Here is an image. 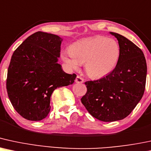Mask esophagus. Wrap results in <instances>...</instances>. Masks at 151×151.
Here are the masks:
<instances>
[{
    "label": "esophagus",
    "mask_w": 151,
    "mask_h": 151,
    "mask_svg": "<svg viewBox=\"0 0 151 151\" xmlns=\"http://www.w3.org/2000/svg\"><path fill=\"white\" fill-rule=\"evenodd\" d=\"M75 82L77 83H82L84 82V80H83V78H82L81 77H80L79 76H77V77H76V78L75 80Z\"/></svg>",
    "instance_id": "esophagus-1"
}]
</instances>
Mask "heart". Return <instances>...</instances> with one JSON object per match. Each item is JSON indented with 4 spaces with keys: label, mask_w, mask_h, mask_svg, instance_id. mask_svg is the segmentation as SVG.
I'll use <instances>...</instances> for the list:
<instances>
[{
    "label": "heart",
    "mask_w": 151,
    "mask_h": 151,
    "mask_svg": "<svg viewBox=\"0 0 151 151\" xmlns=\"http://www.w3.org/2000/svg\"><path fill=\"white\" fill-rule=\"evenodd\" d=\"M121 55L117 41L107 37L97 36L73 43L68 51L61 54V59L70 70L78 69L85 63V70L90 78L105 77L116 68Z\"/></svg>",
    "instance_id": "obj_1"
}]
</instances>
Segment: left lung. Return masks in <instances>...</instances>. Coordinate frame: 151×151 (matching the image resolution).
Wrapping results in <instances>:
<instances>
[{
  "label": "left lung",
  "instance_id": "8db88e82",
  "mask_svg": "<svg viewBox=\"0 0 151 151\" xmlns=\"http://www.w3.org/2000/svg\"><path fill=\"white\" fill-rule=\"evenodd\" d=\"M121 55L111 73L97 81H87V93L81 102L93 117L102 122L122 120L133 111L142 98L146 87L147 65L143 51L119 34Z\"/></svg>",
  "mask_w": 151,
  "mask_h": 151
}]
</instances>
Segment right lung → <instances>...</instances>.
I'll return each instance as SVG.
<instances>
[{"label": "right lung", "mask_w": 151, "mask_h": 151, "mask_svg": "<svg viewBox=\"0 0 151 151\" xmlns=\"http://www.w3.org/2000/svg\"><path fill=\"white\" fill-rule=\"evenodd\" d=\"M62 41L57 35L37 32L12 54L7 92L14 109L26 119L40 121L47 117L54 90L74 83L76 74L66 73L58 63Z\"/></svg>", "instance_id": "obj_1"}]
</instances>
